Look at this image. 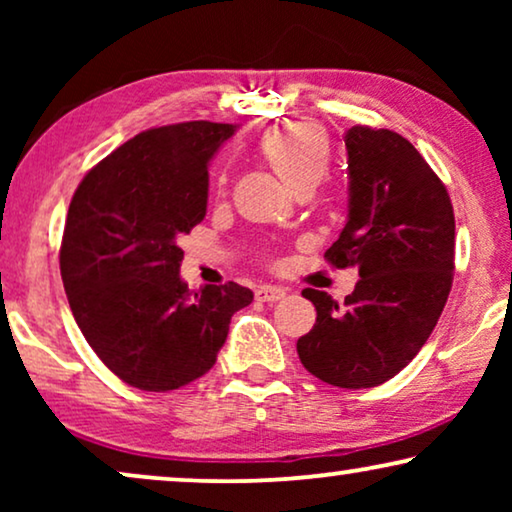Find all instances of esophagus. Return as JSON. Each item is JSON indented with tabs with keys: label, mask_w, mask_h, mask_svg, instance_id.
<instances>
[{
	"label": "esophagus",
	"mask_w": 512,
	"mask_h": 512,
	"mask_svg": "<svg viewBox=\"0 0 512 512\" xmlns=\"http://www.w3.org/2000/svg\"><path fill=\"white\" fill-rule=\"evenodd\" d=\"M286 296V291L282 286H270V284H263L256 289V298L261 300V303H275V300H282Z\"/></svg>",
	"instance_id": "esophagus-1"
}]
</instances>
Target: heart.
Returning <instances> with one entry per match:
<instances>
[{
  "instance_id": "b5f03b06",
  "label": "heart",
  "mask_w": 512,
  "mask_h": 512,
  "mask_svg": "<svg viewBox=\"0 0 512 512\" xmlns=\"http://www.w3.org/2000/svg\"><path fill=\"white\" fill-rule=\"evenodd\" d=\"M261 153L286 186H317L331 163L328 139L314 123H293L261 139Z\"/></svg>"
}]
</instances>
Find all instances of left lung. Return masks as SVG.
I'll return each mask as SVG.
<instances>
[{
  "label": "left lung",
  "mask_w": 512,
  "mask_h": 512,
  "mask_svg": "<svg viewBox=\"0 0 512 512\" xmlns=\"http://www.w3.org/2000/svg\"><path fill=\"white\" fill-rule=\"evenodd\" d=\"M347 223L328 263L359 268L338 305L305 289L317 324L298 340L303 366L321 382L368 389L415 359L452 289L454 212L443 181L408 139L354 125L345 132Z\"/></svg>",
  "instance_id": "8db88e82"
}]
</instances>
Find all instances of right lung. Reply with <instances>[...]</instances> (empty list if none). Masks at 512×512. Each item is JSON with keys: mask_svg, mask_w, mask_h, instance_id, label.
I'll return each mask as SVG.
<instances>
[{"mask_svg": "<svg viewBox=\"0 0 512 512\" xmlns=\"http://www.w3.org/2000/svg\"><path fill=\"white\" fill-rule=\"evenodd\" d=\"M237 125L188 121L139 132L76 188L60 275L83 338L111 373L172 391L216 363L247 286L188 289L181 235L207 214L209 160Z\"/></svg>", "mask_w": 512, "mask_h": 512, "instance_id": "obj_1", "label": "right lung"}]
</instances>
